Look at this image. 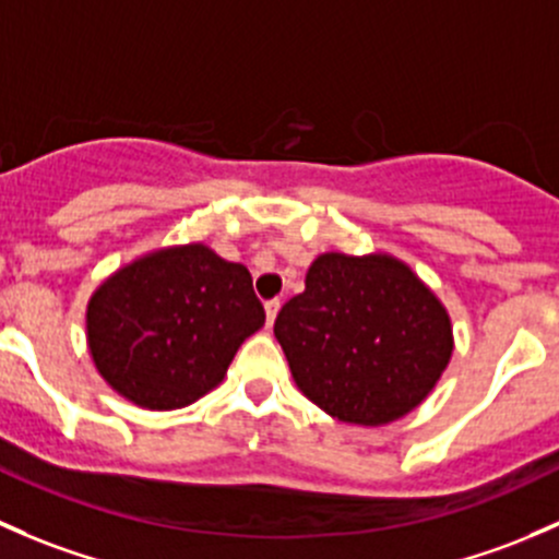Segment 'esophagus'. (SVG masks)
I'll list each match as a JSON object with an SVG mask.
<instances>
[{
	"label": "esophagus",
	"mask_w": 559,
	"mask_h": 559,
	"mask_svg": "<svg viewBox=\"0 0 559 559\" xmlns=\"http://www.w3.org/2000/svg\"><path fill=\"white\" fill-rule=\"evenodd\" d=\"M280 312V298H272V301H266V325H272L274 318H277Z\"/></svg>",
	"instance_id": "1"
}]
</instances>
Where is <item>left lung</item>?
I'll list each match as a JSON object with an SVG mask.
<instances>
[{
  "label": "left lung",
  "mask_w": 559,
  "mask_h": 559,
  "mask_svg": "<svg viewBox=\"0 0 559 559\" xmlns=\"http://www.w3.org/2000/svg\"><path fill=\"white\" fill-rule=\"evenodd\" d=\"M274 336L298 390L342 423L388 425L428 399L452 358L444 304L399 258L325 252Z\"/></svg>",
  "instance_id": "obj_1"
}]
</instances>
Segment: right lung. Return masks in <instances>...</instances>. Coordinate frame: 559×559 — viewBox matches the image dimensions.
<instances>
[{
	"label": "right lung",
	"mask_w": 559,
	"mask_h": 559,
	"mask_svg": "<svg viewBox=\"0 0 559 559\" xmlns=\"http://www.w3.org/2000/svg\"><path fill=\"white\" fill-rule=\"evenodd\" d=\"M266 322L252 277L206 245L147 252L88 301V349L105 382L153 412L182 408L223 382Z\"/></svg>",
	"instance_id": "right-lung-1"
}]
</instances>
